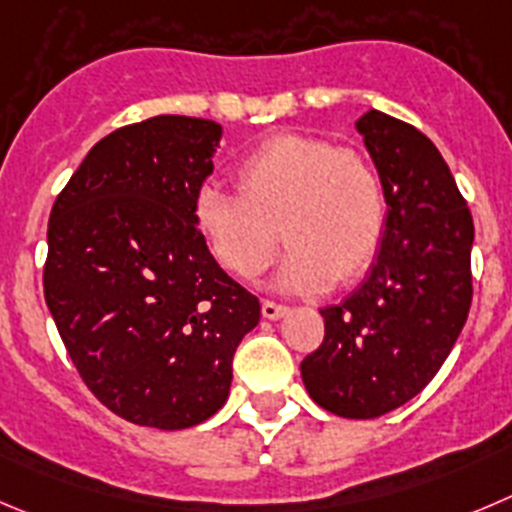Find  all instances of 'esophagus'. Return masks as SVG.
I'll use <instances>...</instances> for the list:
<instances>
[{
	"label": "esophagus",
	"mask_w": 512,
	"mask_h": 512,
	"mask_svg": "<svg viewBox=\"0 0 512 512\" xmlns=\"http://www.w3.org/2000/svg\"><path fill=\"white\" fill-rule=\"evenodd\" d=\"M286 311H289V309H286L284 304H276V301H269V299H266L264 304H261V314H264L266 319H271V321L281 319V316H284Z\"/></svg>",
	"instance_id": "esophagus-1"
}]
</instances>
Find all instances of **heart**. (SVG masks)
Wrapping results in <instances>:
<instances>
[{
    "label": "heart",
    "mask_w": 512,
    "mask_h": 512,
    "mask_svg": "<svg viewBox=\"0 0 512 512\" xmlns=\"http://www.w3.org/2000/svg\"><path fill=\"white\" fill-rule=\"evenodd\" d=\"M236 183L238 193L203 186L193 203L208 253L236 279L264 274L279 236L289 243L279 286L291 291L352 284L377 259L387 196L379 170L359 150L311 135H276L238 163Z\"/></svg>",
    "instance_id": "heart-1"
}]
</instances>
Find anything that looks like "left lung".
<instances>
[{"label": "left lung", "mask_w": 512, "mask_h": 512, "mask_svg": "<svg viewBox=\"0 0 512 512\" xmlns=\"http://www.w3.org/2000/svg\"><path fill=\"white\" fill-rule=\"evenodd\" d=\"M357 130L382 175L387 228L367 281L321 309L324 342L301 379L326 412L372 420L420 394L455 347L472 301L475 228L427 135L379 110Z\"/></svg>", "instance_id": "left-lung-1"}]
</instances>
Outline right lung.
I'll use <instances>...</instances> for the list:
<instances>
[{"label":"right lung","mask_w":512,"mask_h":512,"mask_svg":"<svg viewBox=\"0 0 512 512\" xmlns=\"http://www.w3.org/2000/svg\"><path fill=\"white\" fill-rule=\"evenodd\" d=\"M221 125L158 115L105 135L57 196L45 301L82 382L133 425L186 430L228 399L261 304L193 223Z\"/></svg>","instance_id":"add662e5"}]
</instances>
